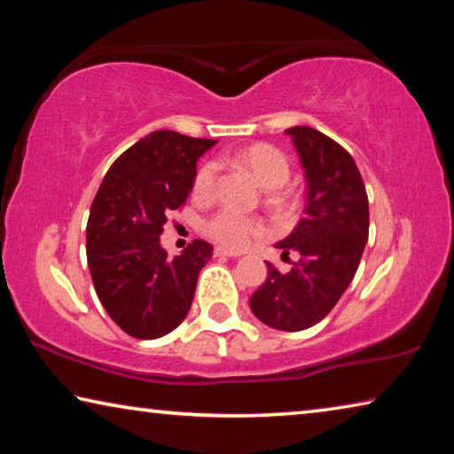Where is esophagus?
Segmentation results:
<instances>
[{"label": "esophagus", "instance_id": "1", "mask_svg": "<svg viewBox=\"0 0 454 454\" xmlns=\"http://www.w3.org/2000/svg\"><path fill=\"white\" fill-rule=\"evenodd\" d=\"M214 256L238 258V256H242V254H240V252H236V250H228V248H222V246H216V248H214Z\"/></svg>", "mask_w": 454, "mask_h": 454}]
</instances>
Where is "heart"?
Returning <instances> with one entry per match:
<instances>
[{"mask_svg": "<svg viewBox=\"0 0 454 454\" xmlns=\"http://www.w3.org/2000/svg\"><path fill=\"white\" fill-rule=\"evenodd\" d=\"M264 190H278L290 178V164L280 150L268 144H254L232 156ZM218 164L206 162L194 176V196L208 198L216 188ZM206 234L230 248H246L262 236V222L234 208H222L204 224Z\"/></svg>", "mask_w": 454, "mask_h": 454, "instance_id": "obj_1", "label": "heart"}]
</instances>
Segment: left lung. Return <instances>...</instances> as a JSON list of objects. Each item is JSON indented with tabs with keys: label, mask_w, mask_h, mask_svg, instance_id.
Here are the masks:
<instances>
[{
	"label": "left lung",
	"mask_w": 454,
	"mask_h": 454,
	"mask_svg": "<svg viewBox=\"0 0 454 454\" xmlns=\"http://www.w3.org/2000/svg\"><path fill=\"white\" fill-rule=\"evenodd\" d=\"M306 178L304 216L276 244L282 256L298 252L288 272L266 262L250 310L270 328L296 333L334 309L356 274L368 240V196L356 162L340 144L309 126L288 128Z\"/></svg>",
	"instance_id": "1"
}]
</instances>
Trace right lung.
<instances>
[{
    "label": "right lung",
    "mask_w": 454,
    "mask_h": 454,
    "mask_svg": "<svg viewBox=\"0 0 454 454\" xmlns=\"http://www.w3.org/2000/svg\"><path fill=\"white\" fill-rule=\"evenodd\" d=\"M216 140L160 129L112 164L91 202L86 254L99 302L126 334L153 340L186 318L212 246L194 240L168 258L160 244L168 212L194 188L196 162Z\"/></svg>",
    "instance_id": "obj_1"
}]
</instances>
